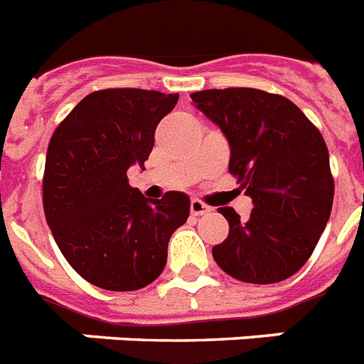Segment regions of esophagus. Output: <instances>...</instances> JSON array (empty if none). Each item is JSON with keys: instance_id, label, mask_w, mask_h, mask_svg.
<instances>
[{"instance_id": "obj_1", "label": "esophagus", "mask_w": 364, "mask_h": 364, "mask_svg": "<svg viewBox=\"0 0 364 364\" xmlns=\"http://www.w3.org/2000/svg\"><path fill=\"white\" fill-rule=\"evenodd\" d=\"M189 210H191V214L193 215H206L212 212V208H210L208 204L200 203L199 199H193L189 203Z\"/></svg>"}]
</instances>
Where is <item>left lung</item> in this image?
<instances>
[{
  "label": "left lung",
  "instance_id": "obj_1",
  "mask_svg": "<svg viewBox=\"0 0 364 364\" xmlns=\"http://www.w3.org/2000/svg\"><path fill=\"white\" fill-rule=\"evenodd\" d=\"M195 107L229 141V169L253 200L247 221L218 208L230 232L212 249L230 277L279 283L301 268L331 214L329 152L322 134L284 96L232 87L191 95Z\"/></svg>",
  "mask_w": 364,
  "mask_h": 364
}]
</instances>
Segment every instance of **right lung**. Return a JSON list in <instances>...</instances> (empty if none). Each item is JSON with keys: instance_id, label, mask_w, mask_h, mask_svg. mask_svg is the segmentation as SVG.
<instances>
[{"instance_id": "1", "label": "right lung", "mask_w": 364, "mask_h": 364, "mask_svg": "<svg viewBox=\"0 0 364 364\" xmlns=\"http://www.w3.org/2000/svg\"><path fill=\"white\" fill-rule=\"evenodd\" d=\"M178 95L106 89L85 96L53 132L42 182L48 227L91 284L130 292L160 277L167 245L188 221L189 197L146 199L126 171L145 169L158 122Z\"/></svg>"}]
</instances>
